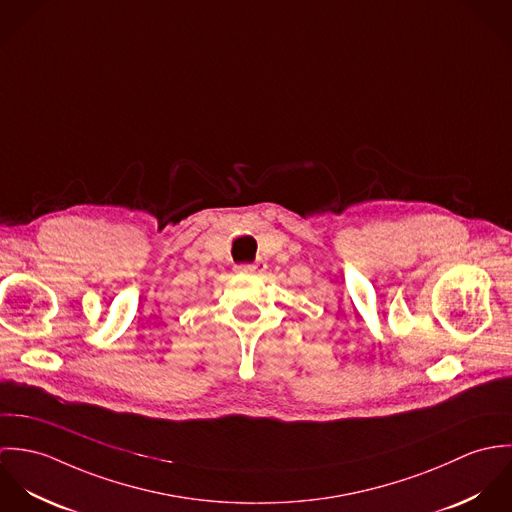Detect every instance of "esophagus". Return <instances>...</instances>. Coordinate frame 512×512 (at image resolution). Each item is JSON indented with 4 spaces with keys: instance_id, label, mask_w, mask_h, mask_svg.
Here are the masks:
<instances>
[{
    "instance_id": "obj_1",
    "label": "esophagus",
    "mask_w": 512,
    "mask_h": 512,
    "mask_svg": "<svg viewBox=\"0 0 512 512\" xmlns=\"http://www.w3.org/2000/svg\"><path fill=\"white\" fill-rule=\"evenodd\" d=\"M266 262H262V260H258V262H254V264H240V266H236V270L238 272H248V274H262V272H266Z\"/></svg>"
}]
</instances>
